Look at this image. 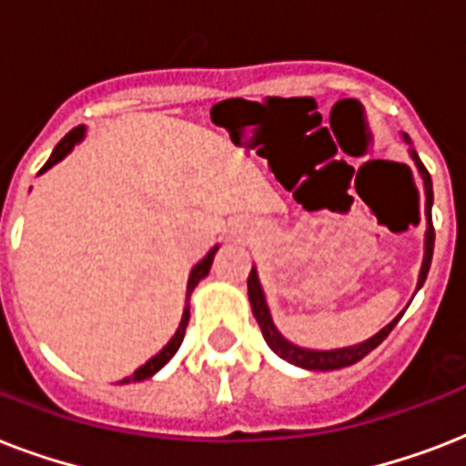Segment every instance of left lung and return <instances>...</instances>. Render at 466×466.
<instances>
[{"label":"left lung","mask_w":466,"mask_h":466,"mask_svg":"<svg viewBox=\"0 0 466 466\" xmlns=\"http://www.w3.org/2000/svg\"><path fill=\"white\" fill-rule=\"evenodd\" d=\"M404 142L409 145V155H411L413 164L419 168L420 178H423V190H426V244H423V263H420V273H419V283H416V292L423 288L426 283L428 270H431V261H433V244H435V229H433V218H431V208H433V181H431V174L423 167V161L419 159L416 155V149L411 147V137L409 135H401ZM248 302H251V311H254L256 321L261 326V333L266 343L270 346V350L276 355H280L283 360L292 362V365H298V368L305 370H340L348 368V365H353V362L362 360L370 350H375L380 343H382L390 331L397 326V321L401 319V314L391 319L390 324L380 329L375 336H370L368 340H362V343H355V346H346V348H333V350H314V348H299L295 343L285 339L283 333L278 331V326L273 324V317H270L268 302H266V295H263L261 280H258V270L251 268L248 273Z\"/></svg>","instance_id":"obj_1"}]
</instances>
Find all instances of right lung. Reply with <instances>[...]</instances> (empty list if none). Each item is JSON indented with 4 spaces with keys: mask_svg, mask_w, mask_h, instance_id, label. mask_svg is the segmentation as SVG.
Returning <instances> with one entry per match:
<instances>
[{
    "mask_svg": "<svg viewBox=\"0 0 466 466\" xmlns=\"http://www.w3.org/2000/svg\"><path fill=\"white\" fill-rule=\"evenodd\" d=\"M84 135H86V127H84V126L75 127L72 133L65 135V137H62V140H60V145H57V147L53 149V155H50V159L46 161V167L40 168L38 174H43V171H47V168H50V167H55L57 161L65 159V157H67L69 152L75 149V145H79V142L84 140ZM218 248H219V247H212L210 251H208V254H205L203 258H200V261L196 263V266H193V270H190L188 285H186V307H183L181 324H178V329H176V333H174V336H171V340H168L167 346L161 348L159 353L152 355V358H149V360L145 362L142 368L135 370L133 375L126 377V380H123V382H120V384H126V382H142V380H147V377H152V375H155V372H159V370L164 368V365H167V362L171 360V358H174L176 350L181 348L183 333H186V326H188V319H190V295H193V290H196V285L200 283V280H203V278L208 276V273H210L212 258H215V254H218Z\"/></svg>",
    "mask_w": 466,
    "mask_h": 466,
    "instance_id": "right-lung-1",
    "label": "right lung"
}]
</instances>
